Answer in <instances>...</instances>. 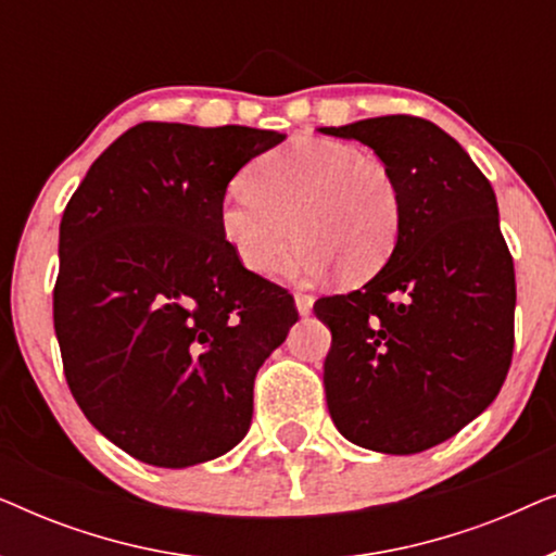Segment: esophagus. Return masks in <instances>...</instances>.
<instances>
[{"instance_id":"obj_1","label":"esophagus","mask_w":556,"mask_h":556,"mask_svg":"<svg viewBox=\"0 0 556 556\" xmlns=\"http://www.w3.org/2000/svg\"><path fill=\"white\" fill-rule=\"evenodd\" d=\"M295 308H299L301 316H308L311 311H314V295L295 293Z\"/></svg>"}]
</instances>
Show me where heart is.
Returning a JSON list of instances; mask_svg holds the SVG:
<instances>
[{
	"label": "heart",
	"mask_w": 556,
	"mask_h": 556,
	"mask_svg": "<svg viewBox=\"0 0 556 556\" xmlns=\"http://www.w3.org/2000/svg\"><path fill=\"white\" fill-rule=\"evenodd\" d=\"M217 227L255 276L278 270L293 227V278H321L333 265L341 280L364 283L394 253L402 197L382 159L352 143L299 139L255 159L245 189L219 204Z\"/></svg>",
	"instance_id": "b5f03b06"
}]
</instances>
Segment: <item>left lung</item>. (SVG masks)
I'll list each match as a JSON object with an SVG mask.
<instances>
[{"instance_id": "1", "label": "left lung", "mask_w": 556, "mask_h": 556, "mask_svg": "<svg viewBox=\"0 0 556 556\" xmlns=\"http://www.w3.org/2000/svg\"><path fill=\"white\" fill-rule=\"evenodd\" d=\"M318 131L375 149L402 197L384 268L314 306L331 329L326 405L354 445L422 453L476 420L511 367L516 280L496 194L466 149L425 118Z\"/></svg>"}]
</instances>
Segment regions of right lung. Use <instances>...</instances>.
<instances>
[{"label": "right lung", "mask_w": 556, "mask_h": 556, "mask_svg": "<svg viewBox=\"0 0 556 556\" xmlns=\"http://www.w3.org/2000/svg\"><path fill=\"white\" fill-rule=\"evenodd\" d=\"M286 134L147 121L90 166L60 223L52 318L67 387L113 445L159 468L248 435L257 369L299 321L217 227L230 179Z\"/></svg>", "instance_id": "1"}]
</instances>
